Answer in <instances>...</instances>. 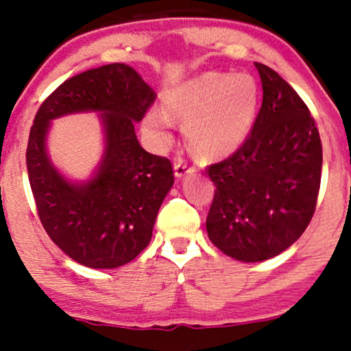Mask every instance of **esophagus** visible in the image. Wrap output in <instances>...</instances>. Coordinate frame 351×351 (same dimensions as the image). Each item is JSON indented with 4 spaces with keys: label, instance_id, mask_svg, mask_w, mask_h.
Instances as JSON below:
<instances>
[{
    "label": "esophagus",
    "instance_id": "obj_1",
    "mask_svg": "<svg viewBox=\"0 0 351 351\" xmlns=\"http://www.w3.org/2000/svg\"><path fill=\"white\" fill-rule=\"evenodd\" d=\"M195 171H196L195 167H191V166L186 165L184 160H177L176 165H174V174H176V177H179V179H180V177L193 174Z\"/></svg>",
    "mask_w": 351,
    "mask_h": 351
}]
</instances>
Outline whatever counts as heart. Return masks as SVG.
<instances>
[{"label": "heart", "instance_id": "obj_1", "mask_svg": "<svg viewBox=\"0 0 351 351\" xmlns=\"http://www.w3.org/2000/svg\"><path fill=\"white\" fill-rule=\"evenodd\" d=\"M258 86L251 75L204 73L176 86L165 95V108H150L147 132L160 143L171 142L174 118L185 121L186 141L199 155H232L246 142L257 113Z\"/></svg>", "mask_w": 351, "mask_h": 351}]
</instances>
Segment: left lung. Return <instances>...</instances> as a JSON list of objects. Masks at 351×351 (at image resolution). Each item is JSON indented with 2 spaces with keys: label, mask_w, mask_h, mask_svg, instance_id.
Masks as SVG:
<instances>
[{
  "label": "left lung",
  "mask_w": 351,
  "mask_h": 351,
  "mask_svg": "<svg viewBox=\"0 0 351 351\" xmlns=\"http://www.w3.org/2000/svg\"><path fill=\"white\" fill-rule=\"evenodd\" d=\"M263 99L246 142L208 167L215 185L206 228L214 246L241 262L286 251L308 227L318 199L323 147L299 94L256 62Z\"/></svg>",
  "instance_id": "1"
}]
</instances>
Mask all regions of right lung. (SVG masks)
Here are the masks:
<instances>
[{"mask_svg": "<svg viewBox=\"0 0 351 351\" xmlns=\"http://www.w3.org/2000/svg\"><path fill=\"white\" fill-rule=\"evenodd\" d=\"M155 99L132 66L110 64L66 80L38 110L27 147L33 198L46 233L81 265H126L150 243L174 184L171 161L143 150L134 129ZM84 111L99 113L104 153L88 181L73 182L51 165L45 142L52 119Z\"/></svg>", "mask_w": 351, "mask_h": 351, "instance_id": "1", "label": "right lung"}]
</instances>
